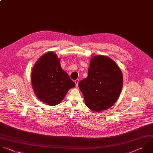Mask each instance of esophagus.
<instances>
[{
  "mask_svg": "<svg viewBox=\"0 0 153 153\" xmlns=\"http://www.w3.org/2000/svg\"><path fill=\"white\" fill-rule=\"evenodd\" d=\"M79 79H76V80H75V83H76V87H77L78 86V84H79Z\"/></svg>",
  "mask_w": 153,
  "mask_h": 153,
  "instance_id": "esophagus-1",
  "label": "esophagus"
}]
</instances>
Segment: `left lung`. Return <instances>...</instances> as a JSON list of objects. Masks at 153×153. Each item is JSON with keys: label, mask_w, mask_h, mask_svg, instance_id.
<instances>
[{"label": "left lung", "mask_w": 153, "mask_h": 153, "mask_svg": "<svg viewBox=\"0 0 153 153\" xmlns=\"http://www.w3.org/2000/svg\"><path fill=\"white\" fill-rule=\"evenodd\" d=\"M123 86V74L117 64L106 56L91 59L86 78L79 83L86 105L99 112L114 104Z\"/></svg>", "instance_id": "obj_1"}]
</instances>
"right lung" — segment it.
I'll return each instance as SVG.
<instances>
[{
	"label": "right lung",
	"instance_id": "obj_1",
	"mask_svg": "<svg viewBox=\"0 0 153 153\" xmlns=\"http://www.w3.org/2000/svg\"><path fill=\"white\" fill-rule=\"evenodd\" d=\"M31 78L37 98L51 106L60 103L68 90L76 85L62 69L60 58L52 52H47L37 60Z\"/></svg>",
	"mask_w": 153,
	"mask_h": 153
}]
</instances>
